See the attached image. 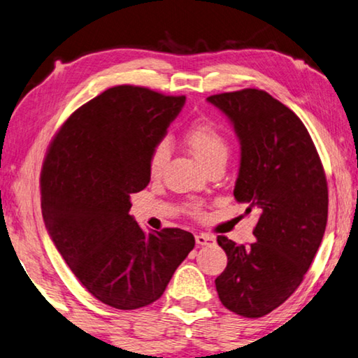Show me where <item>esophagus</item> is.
Returning a JSON list of instances; mask_svg holds the SVG:
<instances>
[{
  "label": "esophagus",
  "instance_id": "esophagus-1",
  "mask_svg": "<svg viewBox=\"0 0 358 358\" xmlns=\"http://www.w3.org/2000/svg\"><path fill=\"white\" fill-rule=\"evenodd\" d=\"M195 241L198 245H211L214 243V236L210 234H196L195 235Z\"/></svg>",
  "mask_w": 358,
  "mask_h": 358
}]
</instances>
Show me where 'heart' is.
<instances>
[{
    "mask_svg": "<svg viewBox=\"0 0 358 358\" xmlns=\"http://www.w3.org/2000/svg\"><path fill=\"white\" fill-rule=\"evenodd\" d=\"M184 141L189 145L192 153L200 160L206 168L217 162H225L229 155V141L224 131L217 123L211 120H201V122L192 123L184 131ZM169 158V145L166 141H160L153 145L150 157H148V173L152 178H158L163 173ZM192 213L198 214L200 208L192 206Z\"/></svg>",
    "mask_w": 358,
    "mask_h": 358,
    "instance_id": "1",
    "label": "heart"
}]
</instances>
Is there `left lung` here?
Wrapping results in <instances>:
<instances>
[{
  "instance_id": "left-lung-1",
  "label": "left lung",
  "mask_w": 358,
  "mask_h": 358,
  "mask_svg": "<svg viewBox=\"0 0 358 358\" xmlns=\"http://www.w3.org/2000/svg\"><path fill=\"white\" fill-rule=\"evenodd\" d=\"M234 123L241 163L234 195L259 211L251 245L219 235L227 267L219 299L236 315L257 318L298 289L322 243L328 219L325 169L298 115L262 90L208 97Z\"/></svg>"
}]
</instances>
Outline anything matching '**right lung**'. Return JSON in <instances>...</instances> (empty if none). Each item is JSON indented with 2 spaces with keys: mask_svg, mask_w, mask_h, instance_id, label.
Returning <instances> with one entry per match:
<instances>
[{
  "mask_svg": "<svg viewBox=\"0 0 358 358\" xmlns=\"http://www.w3.org/2000/svg\"><path fill=\"white\" fill-rule=\"evenodd\" d=\"M185 96L122 85L76 108L54 136L41 168V211L60 256L103 304L134 310L162 298L194 250L182 229L147 234L131 194L150 182L148 157Z\"/></svg>",
  "mask_w": 358,
  "mask_h": 358,
  "instance_id": "1",
  "label": "right lung"
}]
</instances>
